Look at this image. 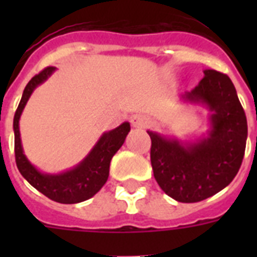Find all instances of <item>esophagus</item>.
Segmentation results:
<instances>
[{"instance_id":"1","label":"esophagus","mask_w":257,"mask_h":257,"mask_svg":"<svg viewBox=\"0 0 257 257\" xmlns=\"http://www.w3.org/2000/svg\"><path fill=\"white\" fill-rule=\"evenodd\" d=\"M132 125L135 128H145V126H148L149 125V118L145 116H140V114H137V116H133L132 120H131Z\"/></svg>"}]
</instances>
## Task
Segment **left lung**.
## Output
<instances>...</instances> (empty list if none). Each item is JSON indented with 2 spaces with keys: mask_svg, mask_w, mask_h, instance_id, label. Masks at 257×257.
Listing matches in <instances>:
<instances>
[{
  "mask_svg": "<svg viewBox=\"0 0 257 257\" xmlns=\"http://www.w3.org/2000/svg\"><path fill=\"white\" fill-rule=\"evenodd\" d=\"M179 97L209 110L207 132L181 140L148 131L151 163L167 195L180 203H197L224 189L237 175L247 143V117L231 78L213 69L204 70L201 81Z\"/></svg>",
  "mask_w": 257,
  "mask_h": 257,
  "instance_id": "obj_1",
  "label": "left lung"
}]
</instances>
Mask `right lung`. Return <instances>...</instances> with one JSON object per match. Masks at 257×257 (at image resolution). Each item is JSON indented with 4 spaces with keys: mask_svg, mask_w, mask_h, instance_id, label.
Listing matches in <instances>:
<instances>
[{
    "mask_svg": "<svg viewBox=\"0 0 257 257\" xmlns=\"http://www.w3.org/2000/svg\"><path fill=\"white\" fill-rule=\"evenodd\" d=\"M56 72V68L49 66L34 76L24 89L21 101L18 104L13 120L14 153L16 163L22 177L40 191L42 195L62 204H76L85 201L96 195L104 187L109 176V165L112 157L122 147L131 131V124L125 121L117 128L104 132L93 145L90 152L73 168L58 173H48L34 167L24 153L20 133V118L26 102L29 101L34 89L48 80Z\"/></svg>",
    "mask_w": 257,
    "mask_h": 257,
    "instance_id": "1",
    "label": "right lung"
}]
</instances>
